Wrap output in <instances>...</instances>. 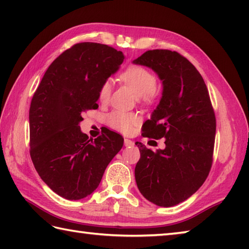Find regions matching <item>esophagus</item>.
Masks as SVG:
<instances>
[{
	"instance_id": "34e87169",
	"label": "esophagus",
	"mask_w": 249,
	"mask_h": 249,
	"mask_svg": "<svg viewBox=\"0 0 249 249\" xmlns=\"http://www.w3.org/2000/svg\"><path fill=\"white\" fill-rule=\"evenodd\" d=\"M124 145H125V146H131V145H134V141H131V140H129V139H127V138H125V139H124Z\"/></svg>"
}]
</instances>
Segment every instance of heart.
<instances>
[{
  "label": "heart",
  "mask_w": 249,
  "mask_h": 249,
  "mask_svg": "<svg viewBox=\"0 0 249 249\" xmlns=\"http://www.w3.org/2000/svg\"><path fill=\"white\" fill-rule=\"evenodd\" d=\"M121 80L128 86L134 93L139 96L141 102L150 104L158 94L156 88V76L147 68L140 65H131L121 73ZM111 93V83L106 80L102 83L98 91L100 102H107ZM138 116L133 112L113 111L107 118V123L111 128L123 134H128L134 126L138 123Z\"/></svg>",
  "instance_id": "b5f03b06"
}]
</instances>
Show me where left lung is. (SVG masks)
Listing matches in <instances>:
<instances>
[{
	"mask_svg": "<svg viewBox=\"0 0 249 249\" xmlns=\"http://www.w3.org/2000/svg\"><path fill=\"white\" fill-rule=\"evenodd\" d=\"M152 68L162 81V97L142 136L165 138L153 152L137 142L140 160L136 183L156 205H177L188 199L208 178L213 162L216 118L202 76L177 51L149 50L134 61Z\"/></svg>",
	"mask_w": 249,
	"mask_h": 249,
	"instance_id": "8db88e82",
	"label": "left lung"
}]
</instances>
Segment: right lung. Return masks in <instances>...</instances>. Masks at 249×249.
<instances>
[{
    "instance_id": "right-lung-1",
    "label": "right lung",
    "mask_w": 249,
    "mask_h": 249,
    "mask_svg": "<svg viewBox=\"0 0 249 249\" xmlns=\"http://www.w3.org/2000/svg\"><path fill=\"white\" fill-rule=\"evenodd\" d=\"M123 61V53L107 45H73L51 63L32 98V161L41 179L67 200L91 195L123 146L112 130L89 140L79 126L83 112L98 108L100 86Z\"/></svg>"
}]
</instances>
